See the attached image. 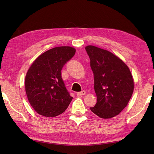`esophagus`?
Masks as SVG:
<instances>
[{"mask_svg": "<svg viewBox=\"0 0 154 154\" xmlns=\"http://www.w3.org/2000/svg\"><path fill=\"white\" fill-rule=\"evenodd\" d=\"M77 96H83V95H85V91H83L82 92H79L77 93Z\"/></svg>", "mask_w": 154, "mask_h": 154, "instance_id": "obj_1", "label": "esophagus"}]
</instances>
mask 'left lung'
<instances>
[{
  "instance_id": "obj_1",
  "label": "left lung",
  "mask_w": 154,
  "mask_h": 154,
  "mask_svg": "<svg viewBox=\"0 0 154 154\" xmlns=\"http://www.w3.org/2000/svg\"><path fill=\"white\" fill-rule=\"evenodd\" d=\"M85 49L94 73L97 103L91 110L103 119L118 115L131 98L134 81L128 67L122 59L109 51L94 45Z\"/></svg>"
}]
</instances>
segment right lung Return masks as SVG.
<instances>
[{"label":"right lung","instance_id":"obj_1","mask_svg":"<svg viewBox=\"0 0 154 154\" xmlns=\"http://www.w3.org/2000/svg\"><path fill=\"white\" fill-rule=\"evenodd\" d=\"M75 53L70 46L54 48L38 56L29 67L25 89L31 106L38 114L55 117L67 109L72 97L65 87L61 71Z\"/></svg>","mask_w":154,"mask_h":154}]
</instances>
